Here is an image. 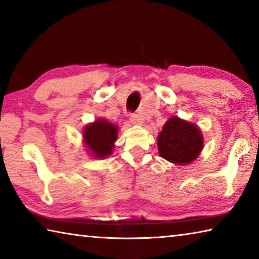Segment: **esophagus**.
<instances>
[{
  "label": "esophagus",
  "mask_w": 259,
  "mask_h": 259,
  "mask_svg": "<svg viewBox=\"0 0 259 259\" xmlns=\"http://www.w3.org/2000/svg\"><path fill=\"white\" fill-rule=\"evenodd\" d=\"M130 122L133 124H136V125H142L143 124V120L140 119V116L137 115V114H131V115H130Z\"/></svg>",
  "instance_id": "esophagus-1"
}]
</instances>
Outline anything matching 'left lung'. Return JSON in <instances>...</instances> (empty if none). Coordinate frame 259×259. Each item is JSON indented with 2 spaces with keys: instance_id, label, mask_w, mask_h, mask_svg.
Listing matches in <instances>:
<instances>
[{
  "instance_id": "obj_1",
  "label": "left lung",
  "mask_w": 259,
  "mask_h": 259,
  "mask_svg": "<svg viewBox=\"0 0 259 259\" xmlns=\"http://www.w3.org/2000/svg\"><path fill=\"white\" fill-rule=\"evenodd\" d=\"M203 143V135L199 126L178 116L170 117L157 136L160 156L179 165L198 159Z\"/></svg>"
}]
</instances>
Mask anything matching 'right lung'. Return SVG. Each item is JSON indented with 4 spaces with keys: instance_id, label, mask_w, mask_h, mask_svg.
<instances>
[{
    "instance_id": "add662e5",
    "label": "right lung",
    "mask_w": 259,
    "mask_h": 259,
    "mask_svg": "<svg viewBox=\"0 0 259 259\" xmlns=\"http://www.w3.org/2000/svg\"><path fill=\"white\" fill-rule=\"evenodd\" d=\"M119 128L106 119L95 120L83 128L82 137L87 151L94 159H104L113 153Z\"/></svg>"
}]
</instances>
